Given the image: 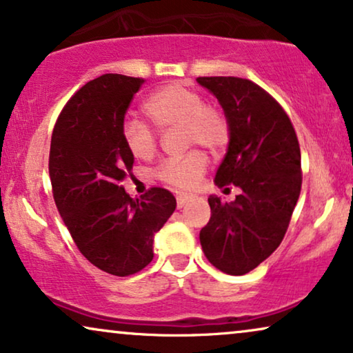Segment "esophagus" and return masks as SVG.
I'll return each instance as SVG.
<instances>
[{
    "label": "esophagus",
    "instance_id": "1",
    "mask_svg": "<svg viewBox=\"0 0 353 353\" xmlns=\"http://www.w3.org/2000/svg\"><path fill=\"white\" fill-rule=\"evenodd\" d=\"M192 200V195H187V194H179L177 195V208H182L185 203H189Z\"/></svg>",
    "mask_w": 353,
    "mask_h": 353
}]
</instances>
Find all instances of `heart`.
Wrapping results in <instances>:
<instances>
[{
  "mask_svg": "<svg viewBox=\"0 0 353 353\" xmlns=\"http://www.w3.org/2000/svg\"><path fill=\"white\" fill-rule=\"evenodd\" d=\"M143 111L158 130L182 129L187 145H201L211 153H219L229 142V121L219 108L205 105L194 88L172 82L150 93ZM122 140L132 157L150 159L157 153L158 134L147 122L129 117L122 122ZM206 157L190 152L185 157L169 158L159 164L157 177L176 189H192L206 171Z\"/></svg>",
  "mask_w": 353,
  "mask_h": 353,
  "instance_id": "1",
  "label": "heart"
}]
</instances>
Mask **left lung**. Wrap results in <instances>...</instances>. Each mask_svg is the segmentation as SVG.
<instances>
[{"label": "left lung", "instance_id": "8db88e82", "mask_svg": "<svg viewBox=\"0 0 353 353\" xmlns=\"http://www.w3.org/2000/svg\"><path fill=\"white\" fill-rule=\"evenodd\" d=\"M196 82L218 98L231 130L216 185L242 190L231 203L210 196L211 218L200 243L214 268L242 276L279 247L289 228L302 189L297 134L283 106L248 79Z\"/></svg>", "mask_w": 353, "mask_h": 353}]
</instances>
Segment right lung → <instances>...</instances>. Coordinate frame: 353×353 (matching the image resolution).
I'll return each mask as SVG.
<instances>
[{
    "label": "right lung",
    "instance_id": "right-lung-1",
    "mask_svg": "<svg viewBox=\"0 0 353 353\" xmlns=\"http://www.w3.org/2000/svg\"><path fill=\"white\" fill-rule=\"evenodd\" d=\"M145 81L105 74L65 103L50 147L54 203L70 237L92 265L130 276L153 260V237L176 210V199L152 187L130 199L121 182L134 157L122 140V122Z\"/></svg>",
    "mask_w": 353,
    "mask_h": 353
}]
</instances>
